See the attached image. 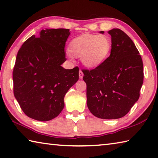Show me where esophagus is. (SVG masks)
I'll return each instance as SVG.
<instances>
[{"label": "esophagus", "instance_id": "34e87169", "mask_svg": "<svg viewBox=\"0 0 158 158\" xmlns=\"http://www.w3.org/2000/svg\"><path fill=\"white\" fill-rule=\"evenodd\" d=\"M79 79H82L83 77H84V73H83V72L81 70H79Z\"/></svg>", "mask_w": 158, "mask_h": 158}]
</instances>
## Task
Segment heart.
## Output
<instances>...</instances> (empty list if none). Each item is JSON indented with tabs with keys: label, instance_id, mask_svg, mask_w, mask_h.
I'll use <instances>...</instances> for the list:
<instances>
[{
	"label": "heart",
	"instance_id": "b5f03b06",
	"mask_svg": "<svg viewBox=\"0 0 158 158\" xmlns=\"http://www.w3.org/2000/svg\"><path fill=\"white\" fill-rule=\"evenodd\" d=\"M111 46V40L107 35L84 34L70 42L69 52L74 56L81 57L84 66L93 69L105 62L110 54ZM71 54H68L69 58Z\"/></svg>",
	"mask_w": 158,
	"mask_h": 158
}]
</instances>
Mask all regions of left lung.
<instances>
[{"label": "left lung", "instance_id": "obj_1", "mask_svg": "<svg viewBox=\"0 0 158 158\" xmlns=\"http://www.w3.org/2000/svg\"><path fill=\"white\" fill-rule=\"evenodd\" d=\"M108 33L112 43L110 56L95 69H83V79L91 114L102 119H117L125 116L139 98L143 62L126 33L118 28Z\"/></svg>", "mask_w": 158, "mask_h": 158}]
</instances>
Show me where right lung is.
I'll use <instances>...</instances> for the list:
<instances>
[{
    "instance_id": "1",
    "label": "right lung",
    "mask_w": 158,
    "mask_h": 158,
    "mask_svg": "<svg viewBox=\"0 0 158 158\" xmlns=\"http://www.w3.org/2000/svg\"><path fill=\"white\" fill-rule=\"evenodd\" d=\"M69 29H45L24 42L13 69L14 95L26 116L40 121L58 116L64 97L78 81L79 68L61 65L66 60L65 46Z\"/></svg>"
}]
</instances>
